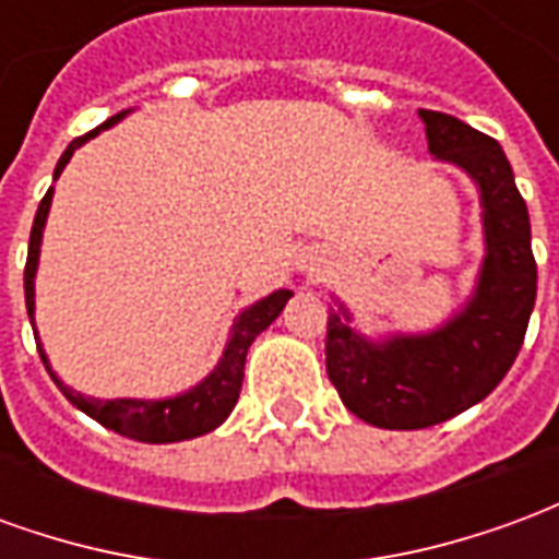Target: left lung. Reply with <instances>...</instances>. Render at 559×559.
Here are the masks:
<instances>
[{
    "label": "left lung",
    "instance_id": "8db88e82",
    "mask_svg": "<svg viewBox=\"0 0 559 559\" xmlns=\"http://www.w3.org/2000/svg\"><path fill=\"white\" fill-rule=\"evenodd\" d=\"M428 152L479 185L485 263L464 311L428 335L374 344L329 308L326 371L344 407L389 431L431 428L488 399L524 344L536 302L530 215L497 140L455 116L419 110Z\"/></svg>",
    "mask_w": 559,
    "mask_h": 559
}]
</instances>
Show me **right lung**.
<instances>
[{"label": "right lung", "instance_id": "right-lung-1", "mask_svg": "<svg viewBox=\"0 0 559 559\" xmlns=\"http://www.w3.org/2000/svg\"><path fill=\"white\" fill-rule=\"evenodd\" d=\"M122 114L110 116L104 126H98L90 134L78 138L71 146L62 152V158L56 164L53 179H59V173L66 170V164L74 155V148H80L90 138H95L104 128L116 126ZM50 200H53V188L44 194L41 206L35 212V221H32V236H29V254H26V269H23V287H26V311H29V323H35V272H38V254H41V233L44 224H47V212H50ZM293 296V290H275L266 299H260L251 308H245L242 314L236 317V323L230 329V341L224 347V356L221 362L215 365V371L200 380L194 389H188L176 399L164 401H138V399H83L80 392H74L71 386H66L59 377L50 371V362L41 353L47 371L53 377V383L62 389L66 395L78 411H83L86 416H92L95 421H102L104 428L122 433V437H131V440H140V443H179V440H191V437H200V433H209L218 428L221 421L227 419L239 401V389H242L245 377V356H248V347L254 344V338L263 332V329L275 320V317L284 311V305Z\"/></svg>", "mask_w": 559, "mask_h": 559}]
</instances>
